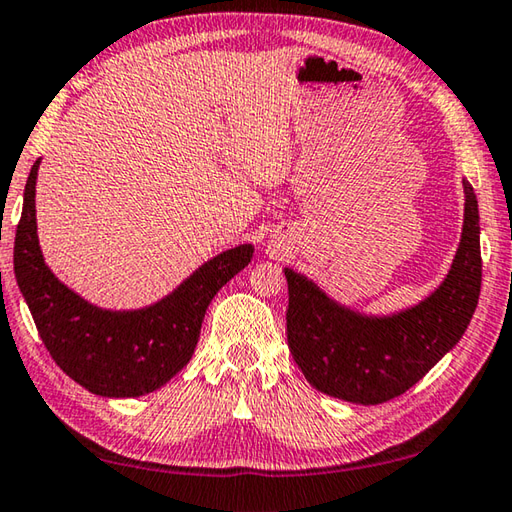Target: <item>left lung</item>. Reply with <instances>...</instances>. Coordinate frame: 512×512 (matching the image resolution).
I'll return each instance as SVG.
<instances>
[{
	"label": "left lung",
	"mask_w": 512,
	"mask_h": 512,
	"mask_svg": "<svg viewBox=\"0 0 512 512\" xmlns=\"http://www.w3.org/2000/svg\"><path fill=\"white\" fill-rule=\"evenodd\" d=\"M464 234L435 294L385 318L330 301L305 276H287V345L305 379L330 397L376 406L410 390L464 336L479 301L481 249L475 189L464 180Z\"/></svg>",
	"instance_id": "obj_1"
}]
</instances>
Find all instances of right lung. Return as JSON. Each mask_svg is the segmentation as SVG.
<instances>
[{
	"mask_svg": "<svg viewBox=\"0 0 512 512\" xmlns=\"http://www.w3.org/2000/svg\"><path fill=\"white\" fill-rule=\"evenodd\" d=\"M28 173L15 234V278L40 339L60 370L100 397H140L189 363L211 298L252 260V245L216 256L171 296L138 312H106L62 285L44 265L35 225V178Z\"/></svg>",
	"mask_w": 512,
	"mask_h": 512,
	"instance_id": "obj_1",
	"label": "right lung"
}]
</instances>
